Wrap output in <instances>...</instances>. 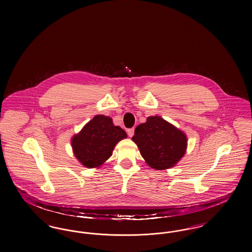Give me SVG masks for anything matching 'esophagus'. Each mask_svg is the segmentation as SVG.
<instances>
[{"label": "esophagus", "instance_id": "esophagus-1", "mask_svg": "<svg viewBox=\"0 0 252 252\" xmlns=\"http://www.w3.org/2000/svg\"><path fill=\"white\" fill-rule=\"evenodd\" d=\"M127 134H128V136H129V137H132V136L134 135V128H130V129H128V130H127Z\"/></svg>", "mask_w": 252, "mask_h": 252}]
</instances>
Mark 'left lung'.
<instances>
[{
  "label": "left lung",
  "mask_w": 252,
  "mask_h": 252,
  "mask_svg": "<svg viewBox=\"0 0 252 252\" xmlns=\"http://www.w3.org/2000/svg\"><path fill=\"white\" fill-rule=\"evenodd\" d=\"M132 141L145 162L155 170L174 167L186 153L187 136L159 116H149L135 128Z\"/></svg>",
  "instance_id": "obj_1"
}]
</instances>
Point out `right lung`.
<instances>
[{
    "instance_id": "obj_1",
    "label": "right lung",
    "mask_w": 252,
    "mask_h": 252,
    "mask_svg": "<svg viewBox=\"0 0 252 252\" xmlns=\"http://www.w3.org/2000/svg\"><path fill=\"white\" fill-rule=\"evenodd\" d=\"M126 137V131L114 126L110 117L99 114L72 136V152L85 167L99 168L112 155L116 144Z\"/></svg>"
}]
</instances>
